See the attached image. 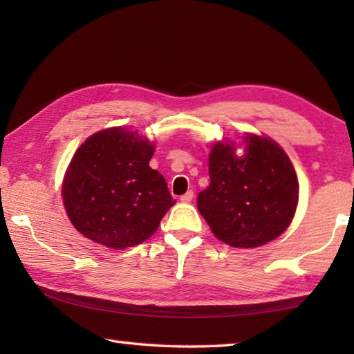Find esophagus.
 Returning a JSON list of instances; mask_svg holds the SVG:
<instances>
[{
    "label": "esophagus",
    "mask_w": 354,
    "mask_h": 354,
    "mask_svg": "<svg viewBox=\"0 0 354 354\" xmlns=\"http://www.w3.org/2000/svg\"><path fill=\"white\" fill-rule=\"evenodd\" d=\"M179 200H181L183 203H190L192 200H194V192H192V190L185 192V194L181 195V198H179Z\"/></svg>",
    "instance_id": "34e87169"
}]
</instances>
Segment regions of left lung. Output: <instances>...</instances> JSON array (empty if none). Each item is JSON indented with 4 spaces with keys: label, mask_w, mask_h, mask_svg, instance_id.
Masks as SVG:
<instances>
[{
    "label": "left lung",
    "mask_w": 354,
    "mask_h": 354,
    "mask_svg": "<svg viewBox=\"0 0 354 354\" xmlns=\"http://www.w3.org/2000/svg\"><path fill=\"white\" fill-rule=\"evenodd\" d=\"M214 143L209 154L211 184L196 207L214 236L237 248H254L283 234L298 205V179L289 156L268 137Z\"/></svg>",
    "instance_id": "8db88e82"
}]
</instances>
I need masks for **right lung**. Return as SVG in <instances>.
Returning <instances> with one entry per match:
<instances>
[{"mask_svg":"<svg viewBox=\"0 0 354 354\" xmlns=\"http://www.w3.org/2000/svg\"><path fill=\"white\" fill-rule=\"evenodd\" d=\"M154 145L127 128L93 134L76 149L62 184L65 211L82 236L113 250L145 242L175 205L149 167Z\"/></svg>","mask_w":354,"mask_h":354,"instance_id":"add662e5","label":"right lung"}]
</instances>
